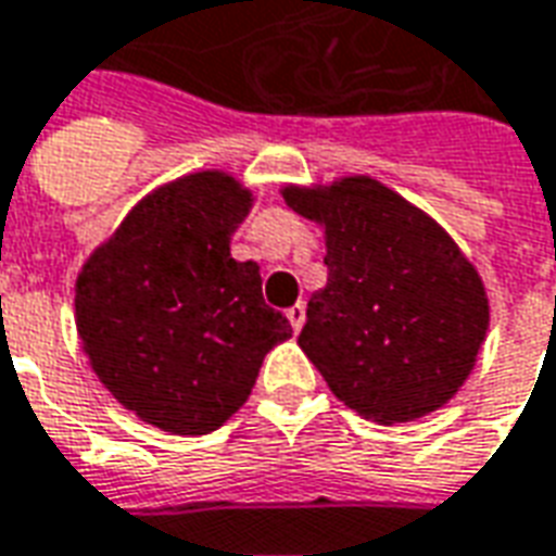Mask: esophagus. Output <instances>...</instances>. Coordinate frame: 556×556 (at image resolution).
Returning <instances> with one entry per match:
<instances>
[{"label":"esophagus","instance_id":"obj_1","mask_svg":"<svg viewBox=\"0 0 556 556\" xmlns=\"http://www.w3.org/2000/svg\"><path fill=\"white\" fill-rule=\"evenodd\" d=\"M287 320H290V326H293V332H299V329L305 326V305H302V302H296L293 308L287 311Z\"/></svg>","mask_w":556,"mask_h":556}]
</instances>
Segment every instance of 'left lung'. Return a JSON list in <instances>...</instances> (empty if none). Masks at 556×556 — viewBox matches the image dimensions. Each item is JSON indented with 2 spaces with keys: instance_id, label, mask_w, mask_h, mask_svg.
<instances>
[{
  "instance_id": "obj_1",
  "label": "left lung",
  "mask_w": 556,
  "mask_h": 556,
  "mask_svg": "<svg viewBox=\"0 0 556 556\" xmlns=\"http://www.w3.org/2000/svg\"><path fill=\"white\" fill-rule=\"evenodd\" d=\"M281 194L326 236L329 278L308 299L299 348L332 395L380 425L448 404L491 320L485 285L455 239L371 176Z\"/></svg>"
}]
</instances>
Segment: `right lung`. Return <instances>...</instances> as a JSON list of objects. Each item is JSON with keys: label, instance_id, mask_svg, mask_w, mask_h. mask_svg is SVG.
Wrapping results in <instances>:
<instances>
[{"label": "right lung", "instance_id": "add662e5", "mask_svg": "<svg viewBox=\"0 0 556 556\" xmlns=\"http://www.w3.org/2000/svg\"><path fill=\"white\" fill-rule=\"evenodd\" d=\"M251 206L254 194L230 173H188L146 194L83 263V353L146 425L218 431L251 395L263 356L293 334L263 302L257 263L230 254Z\"/></svg>", "mask_w": 556, "mask_h": 556}]
</instances>
